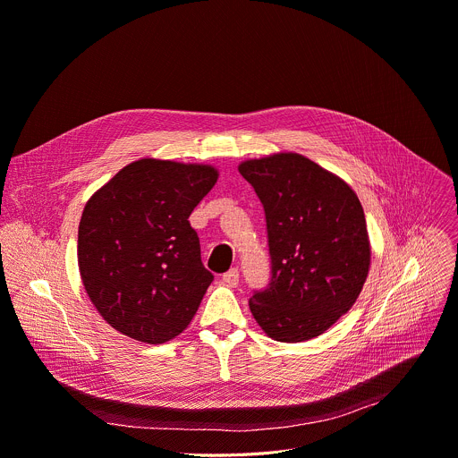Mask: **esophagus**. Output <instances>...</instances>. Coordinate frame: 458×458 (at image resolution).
I'll return each instance as SVG.
<instances>
[{
	"instance_id": "1",
	"label": "esophagus",
	"mask_w": 458,
	"mask_h": 458,
	"mask_svg": "<svg viewBox=\"0 0 458 458\" xmlns=\"http://www.w3.org/2000/svg\"><path fill=\"white\" fill-rule=\"evenodd\" d=\"M223 281H225L228 286H237V284H239V270H237V268H230L228 272L223 274Z\"/></svg>"
}]
</instances>
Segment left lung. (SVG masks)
<instances>
[{"label":"left lung","instance_id":"obj_1","mask_svg":"<svg viewBox=\"0 0 458 458\" xmlns=\"http://www.w3.org/2000/svg\"><path fill=\"white\" fill-rule=\"evenodd\" d=\"M239 174L263 204L270 254V281L248 305L277 342L316 338L354 305L367 279L363 208L342 179L298 153L246 160Z\"/></svg>","mask_w":458,"mask_h":458}]
</instances>
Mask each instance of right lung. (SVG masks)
<instances>
[{
    "instance_id": "add662e5",
    "label": "right lung",
    "mask_w": 458,
    "mask_h": 458,
    "mask_svg": "<svg viewBox=\"0 0 458 458\" xmlns=\"http://www.w3.org/2000/svg\"><path fill=\"white\" fill-rule=\"evenodd\" d=\"M216 182L212 165L142 158L88 200L78 226L81 281L122 335L164 344L195 316L214 274L188 217Z\"/></svg>"
}]
</instances>
